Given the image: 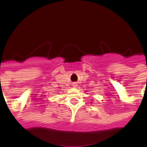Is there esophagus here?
Masks as SVG:
<instances>
[{"mask_svg": "<svg viewBox=\"0 0 147 147\" xmlns=\"http://www.w3.org/2000/svg\"><path fill=\"white\" fill-rule=\"evenodd\" d=\"M75 86H76V85H75Z\"/></svg>", "mask_w": 147, "mask_h": 147, "instance_id": "34e87169", "label": "esophagus"}]
</instances>
